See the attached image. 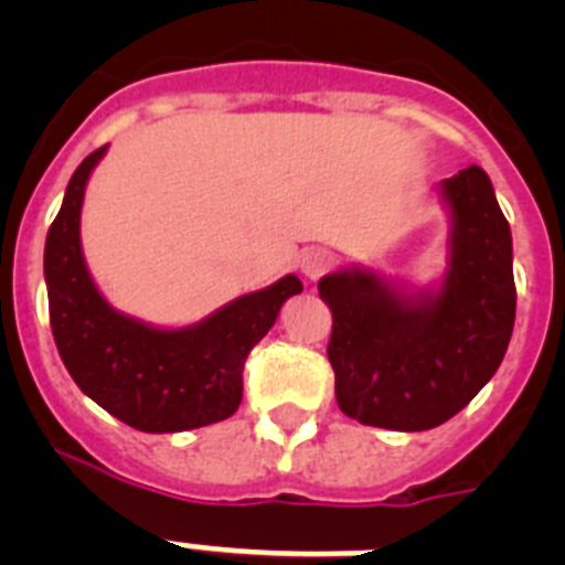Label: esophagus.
<instances>
[{
    "label": "esophagus",
    "instance_id": "obj_1",
    "mask_svg": "<svg viewBox=\"0 0 565 565\" xmlns=\"http://www.w3.org/2000/svg\"><path fill=\"white\" fill-rule=\"evenodd\" d=\"M331 268L333 257L326 248H308V252H302V257H299V271H302L306 279H319L326 271H331Z\"/></svg>",
    "mask_w": 565,
    "mask_h": 565
}]
</instances>
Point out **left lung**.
<instances>
[{
  "instance_id": "left-lung-1",
  "label": "left lung",
  "mask_w": 565,
  "mask_h": 565,
  "mask_svg": "<svg viewBox=\"0 0 565 565\" xmlns=\"http://www.w3.org/2000/svg\"><path fill=\"white\" fill-rule=\"evenodd\" d=\"M438 192L450 212L438 286H398L371 268L319 279L339 411L371 427L418 433L456 416L495 376L515 328L512 232L489 174L467 167Z\"/></svg>"
}]
</instances>
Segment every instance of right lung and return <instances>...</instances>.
Returning a JSON list of instances; mask_svg holds the SVG:
<instances>
[{
	"mask_svg": "<svg viewBox=\"0 0 565 565\" xmlns=\"http://www.w3.org/2000/svg\"><path fill=\"white\" fill-rule=\"evenodd\" d=\"M107 147L73 172L44 243L50 328L58 356L84 396L141 433H183L234 416L243 364L277 322L297 274L243 294L186 328H154L115 311L89 277L82 252V203Z\"/></svg>",
	"mask_w": 565,
	"mask_h": 565,
	"instance_id": "1",
	"label": "right lung"
}]
</instances>
